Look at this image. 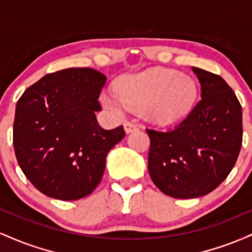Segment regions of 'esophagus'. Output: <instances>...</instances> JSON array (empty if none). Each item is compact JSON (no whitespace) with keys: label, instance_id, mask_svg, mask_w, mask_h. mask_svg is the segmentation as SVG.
<instances>
[{"label":"esophagus","instance_id":"esophagus-1","mask_svg":"<svg viewBox=\"0 0 252 252\" xmlns=\"http://www.w3.org/2000/svg\"><path fill=\"white\" fill-rule=\"evenodd\" d=\"M137 129H138L137 124L131 123V122H126V123H124V130H126V134L135 131V130H137Z\"/></svg>","mask_w":252,"mask_h":252}]
</instances>
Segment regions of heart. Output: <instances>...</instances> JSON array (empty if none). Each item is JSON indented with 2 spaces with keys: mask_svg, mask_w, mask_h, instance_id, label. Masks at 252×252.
Returning a JSON list of instances; mask_svg holds the SVG:
<instances>
[{
  "mask_svg": "<svg viewBox=\"0 0 252 252\" xmlns=\"http://www.w3.org/2000/svg\"><path fill=\"white\" fill-rule=\"evenodd\" d=\"M198 98L192 77L169 68L154 67L124 77L116 90L104 91L100 102L112 114L142 109L155 123L173 124L189 114Z\"/></svg>",
  "mask_w": 252,
  "mask_h": 252,
  "instance_id": "1",
  "label": "heart"
}]
</instances>
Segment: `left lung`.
<instances>
[{
  "label": "left lung",
  "instance_id": "obj_1",
  "mask_svg": "<svg viewBox=\"0 0 252 252\" xmlns=\"http://www.w3.org/2000/svg\"><path fill=\"white\" fill-rule=\"evenodd\" d=\"M201 99L173 129H147L148 170L164 194L192 199L209 194L235 166L243 140L242 105L220 76L192 67Z\"/></svg>",
  "mask_w": 252,
  "mask_h": 252
}]
</instances>
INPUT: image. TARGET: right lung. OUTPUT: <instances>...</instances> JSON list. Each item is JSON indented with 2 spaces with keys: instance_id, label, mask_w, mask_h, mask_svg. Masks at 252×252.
<instances>
[{
  "instance_id": "right-lung-1",
  "label": "right lung",
  "mask_w": 252,
  "mask_h": 252,
  "mask_svg": "<svg viewBox=\"0 0 252 252\" xmlns=\"http://www.w3.org/2000/svg\"><path fill=\"white\" fill-rule=\"evenodd\" d=\"M106 77L89 67L46 74L16 103L13 143L20 168L36 189L59 200L91 194L105 158L126 136L122 126H99V94Z\"/></svg>"
}]
</instances>
